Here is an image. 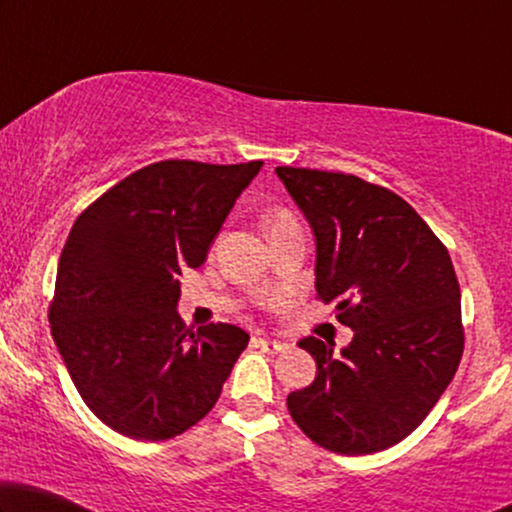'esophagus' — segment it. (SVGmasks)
I'll use <instances>...</instances> for the list:
<instances>
[{"instance_id":"34e87169","label":"esophagus","mask_w":512,"mask_h":512,"mask_svg":"<svg viewBox=\"0 0 512 512\" xmlns=\"http://www.w3.org/2000/svg\"><path fill=\"white\" fill-rule=\"evenodd\" d=\"M254 347H258V349H263V352H268V354H277V352H284V342H279V340H270V338H263V335H256L254 340Z\"/></svg>"}]
</instances>
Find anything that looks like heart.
Returning a JSON list of instances; mask_svg holds the SVG:
<instances>
[{"label": "heart", "instance_id": "b5f03b06", "mask_svg": "<svg viewBox=\"0 0 512 512\" xmlns=\"http://www.w3.org/2000/svg\"><path fill=\"white\" fill-rule=\"evenodd\" d=\"M293 216L289 212H284V209H277V212H272L268 219H265V228H268V233H275L279 228H286V226H293Z\"/></svg>", "mask_w": 512, "mask_h": 512}]
</instances>
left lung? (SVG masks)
<instances>
[{"label": "left lung", "mask_w": 512, "mask_h": 512, "mask_svg": "<svg viewBox=\"0 0 512 512\" xmlns=\"http://www.w3.org/2000/svg\"><path fill=\"white\" fill-rule=\"evenodd\" d=\"M317 242L314 289L352 342L303 338L317 361L289 412L326 450L361 457L401 443L429 415L464 352L452 258L415 209L354 174L277 167Z\"/></svg>", "instance_id": "8db88e82"}]
</instances>
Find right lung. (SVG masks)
Returning <instances> with one entry per match:
<instances>
[{
  "label": "right lung",
  "mask_w": 512,
  "mask_h": 512,
  "mask_svg": "<svg viewBox=\"0 0 512 512\" xmlns=\"http://www.w3.org/2000/svg\"><path fill=\"white\" fill-rule=\"evenodd\" d=\"M261 160H160L118 181L74 221L48 312L72 382L95 417L135 440L200 422L249 342L233 324L186 331L179 275L200 268Z\"/></svg>",
  "instance_id": "add662e5"
}]
</instances>
